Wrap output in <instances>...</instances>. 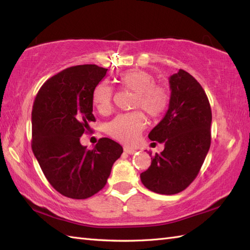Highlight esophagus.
<instances>
[{"mask_svg": "<svg viewBox=\"0 0 250 250\" xmlns=\"http://www.w3.org/2000/svg\"><path fill=\"white\" fill-rule=\"evenodd\" d=\"M125 151L126 153H129V155H133V153H135V149H133V148H130V147H125Z\"/></svg>", "mask_w": 250, "mask_h": 250, "instance_id": "34e87169", "label": "esophagus"}]
</instances>
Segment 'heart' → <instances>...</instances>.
I'll return each mask as SVG.
<instances>
[{
	"instance_id": "1",
	"label": "heart",
	"mask_w": 250,
	"mask_h": 250,
	"mask_svg": "<svg viewBox=\"0 0 250 250\" xmlns=\"http://www.w3.org/2000/svg\"><path fill=\"white\" fill-rule=\"evenodd\" d=\"M120 87L135 92L132 108H142L150 118H159L168 107L169 94L166 88L156 84V77L144 70H130L118 78ZM114 92L104 83L94 88L92 101L100 113L108 114L113 106ZM145 128V117L141 111L117 116L107 125V133L120 142L131 144Z\"/></svg>"
}]
</instances>
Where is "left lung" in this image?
Instances as JSON below:
<instances>
[{"mask_svg":"<svg viewBox=\"0 0 250 250\" xmlns=\"http://www.w3.org/2000/svg\"><path fill=\"white\" fill-rule=\"evenodd\" d=\"M168 83V109L148 134L149 140L163 143L164 149L141 174L147 189L167 195L185 190L198 176L210 147L211 124L208 99L193 76L179 70Z\"/></svg>","mask_w":250,"mask_h":250,"instance_id":"obj_1","label":"left lung"}]
</instances>
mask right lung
<instances>
[{"label":"right lung","instance_id":"add662e5","mask_svg":"<svg viewBox=\"0 0 250 250\" xmlns=\"http://www.w3.org/2000/svg\"><path fill=\"white\" fill-rule=\"evenodd\" d=\"M107 68L83 64L50 77L32 108V150L49 184L71 199L90 198L102 189L122 147L103 137L93 149L81 144L95 121L92 93Z\"/></svg>","mask_w":250,"mask_h":250}]
</instances>
